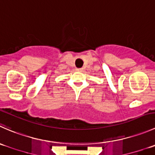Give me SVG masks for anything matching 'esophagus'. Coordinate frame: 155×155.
<instances>
[{
  "instance_id": "1",
  "label": "esophagus",
  "mask_w": 155,
  "mask_h": 155,
  "mask_svg": "<svg viewBox=\"0 0 155 155\" xmlns=\"http://www.w3.org/2000/svg\"><path fill=\"white\" fill-rule=\"evenodd\" d=\"M76 71L82 72V71H83V69H82V68H76Z\"/></svg>"
}]
</instances>
